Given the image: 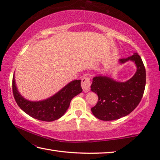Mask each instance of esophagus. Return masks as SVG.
I'll use <instances>...</instances> for the list:
<instances>
[{
	"mask_svg": "<svg viewBox=\"0 0 160 160\" xmlns=\"http://www.w3.org/2000/svg\"><path fill=\"white\" fill-rule=\"evenodd\" d=\"M90 79L88 76H84L82 79V82H81V86L83 89V91L85 92H88L90 90Z\"/></svg>",
	"mask_w": 160,
	"mask_h": 160,
	"instance_id": "1",
	"label": "esophagus"
}]
</instances>
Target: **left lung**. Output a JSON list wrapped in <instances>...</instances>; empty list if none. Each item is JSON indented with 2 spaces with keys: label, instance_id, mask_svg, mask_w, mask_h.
Segmentation results:
<instances>
[{
  "label": "left lung",
  "instance_id": "1",
  "mask_svg": "<svg viewBox=\"0 0 160 160\" xmlns=\"http://www.w3.org/2000/svg\"><path fill=\"white\" fill-rule=\"evenodd\" d=\"M128 61L134 62L137 70L126 82H118L104 75L93 78L91 90L98 95V102L91 111L100 120L113 121L128 115L142 99L146 83L144 64L137 53L119 59V63L123 64Z\"/></svg>",
  "mask_w": 160,
  "mask_h": 160
}]
</instances>
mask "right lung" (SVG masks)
Returning a JSON list of instances; mask_svg holds the SVG:
<instances>
[{
	"instance_id": "right-lung-1",
	"label": "right lung",
	"mask_w": 160,
	"mask_h": 160,
	"mask_svg": "<svg viewBox=\"0 0 160 160\" xmlns=\"http://www.w3.org/2000/svg\"><path fill=\"white\" fill-rule=\"evenodd\" d=\"M80 80L69 82L57 93L42 101H29L21 95L16 87L15 75L12 78L13 96L19 107L32 118L44 121H53L60 118L70 106L74 97L82 92Z\"/></svg>"
}]
</instances>
